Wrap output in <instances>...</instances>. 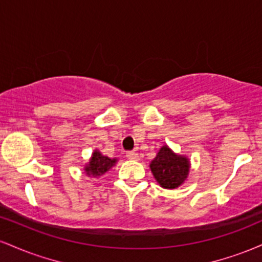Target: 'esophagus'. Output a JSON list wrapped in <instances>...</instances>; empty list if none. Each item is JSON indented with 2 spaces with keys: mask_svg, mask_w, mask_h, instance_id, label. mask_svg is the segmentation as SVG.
<instances>
[{
  "mask_svg": "<svg viewBox=\"0 0 262 262\" xmlns=\"http://www.w3.org/2000/svg\"><path fill=\"white\" fill-rule=\"evenodd\" d=\"M127 158L129 159V160H139V155H138V152H135V151H128Z\"/></svg>",
  "mask_w": 262,
  "mask_h": 262,
  "instance_id": "obj_1",
  "label": "esophagus"
}]
</instances>
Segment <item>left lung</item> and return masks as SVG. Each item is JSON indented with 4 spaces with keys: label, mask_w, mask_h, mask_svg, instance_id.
I'll use <instances>...</instances> for the list:
<instances>
[{
    "label": "left lung",
    "mask_w": 262,
    "mask_h": 262,
    "mask_svg": "<svg viewBox=\"0 0 262 262\" xmlns=\"http://www.w3.org/2000/svg\"><path fill=\"white\" fill-rule=\"evenodd\" d=\"M150 170L162 188L175 189L187 180L191 162L186 155L177 154L169 145H162L151 162Z\"/></svg>",
    "instance_id": "left-lung-1"
}]
</instances>
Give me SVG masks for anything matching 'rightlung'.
I'll return each mask as SVG.
<instances>
[{
	"instance_id": "add662e5",
	"label": "right lung",
	"mask_w": 262,
	"mask_h": 262,
	"mask_svg": "<svg viewBox=\"0 0 262 262\" xmlns=\"http://www.w3.org/2000/svg\"><path fill=\"white\" fill-rule=\"evenodd\" d=\"M117 161H118L117 158L111 159L102 154L98 149H95L89 162L85 164L83 171H85L86 176L89 177H100L112 169L114 165L117 164Z\"/></svg>"
}]
</instances>
